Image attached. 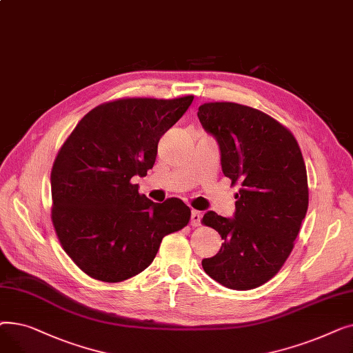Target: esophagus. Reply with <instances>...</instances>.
<instances>
[{"label": "esophagus", "mask_w": 353, "mask_h": 353, "mask_svg": "<svg viewBox=\"0 0 353 353\" xmlns=\"http://www.w3.org/2000/svg\"><path fill=\"white\" fill-rule=\"evenodd\" d=\"M200 220H201V213L197 210H192V217H190V223L192 226H199L200 225Z\"/></svg>", "instance_id": "34e87169"}]
</instances>
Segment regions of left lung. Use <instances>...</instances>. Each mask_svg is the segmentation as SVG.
Wrapping results in <instances>:
<instances>
[{
    "mask_svg": "<svg viewBox=\"0 0 353 353\" xmlns=\"http://www.w3.org/2000/svg\"><path fill=\"white\" fill-rule=\"evenodd\" d=\"M197 117L217 140L223 174L240 184L233 219L212 210L201 219L225 240L201 266L229 289L259 288L286 262L307 212L301 147L285 125L248 105L205 103Z\"/></svg>",
    "mask_w": 353,
    "mask_h": 353,
    "instance_id": "1",
    "label": "left lung"
}]
</instances>
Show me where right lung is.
I'll return each mask as SVG.
<instances>
[{"label": "right lung", "mask_w": 353, "mask_h": 353, "mask_svg": "<svg viewBox=\"0 0 353 353\" xmlns=\"http://www.w3.org/2000/svg\"><path fill=\"white\" fill-rule=\"evenodd\" d=\"M193 96L97 105L61 145L51 170V219L65 253L92 279L117 283L150 266L161 240L188 226L180 199L154 203L134 176L153 169L160 137Z\"/></svg>", "instance_id": "add662e5"}]
</instances>
